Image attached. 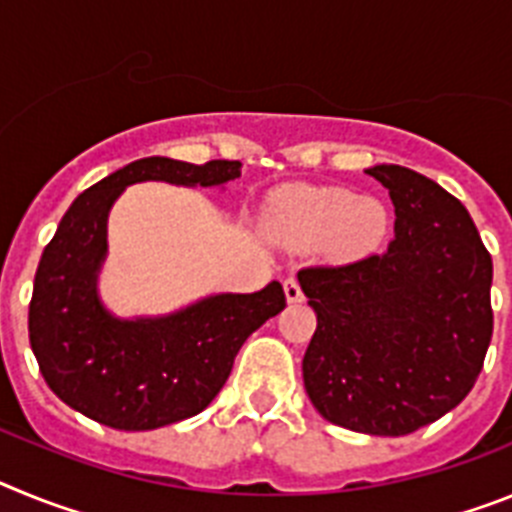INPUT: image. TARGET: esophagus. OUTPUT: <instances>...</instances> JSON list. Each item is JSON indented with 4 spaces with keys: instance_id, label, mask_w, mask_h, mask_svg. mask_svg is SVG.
<instances>
[{
    "instance_id": "34e87169",
    "label": "esophagus",
    "mask_w": 512,
    "mask_h": 512,
    "mask_svg": "<svg viewBox=\"0 0 512 512\" xmlns=\"http://www.w3.org/2000/svg\"><path fill=\"white\" fill-rule=\"evenodd\" d=\"M284 295H287L289 302H302L305 300V292H302V284L297 277L284 279Z\"/></svg>"
}]
</instances>
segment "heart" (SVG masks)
Wrapping results in <instances>:
<instances>
[{
  "label": "heart",
  "mask_w": 512,
  "mask_h": 512,
  "mask_svg": "<svg viewBox=\"0 0 512 512\" xmlns=\"http://www.w3.org/2000/svg\"><path fill=\"white\" fill-rule=\"evenodd\" d=\"M279 220L297 241L328 235L330 248L348 256L374 251L390 233V210L384 202L348 189H289L279 200Z\"/></svg>",
  "instance_id": "heart-1"
}]
</instances>
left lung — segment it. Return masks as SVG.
Segmentation results:
<instances>
[{"mask_svg":"<svg viewBox=\"0 0 512 512\" xmlns=\"http://www.w3.org/2000/svg\"><path fill=\"white\" fill-rule=\"evenodd\" d=\"M390 189L395 238L351 264L305 266L318 328L302 359L330 423L408 436L454 410L492 341V256L467 207L405 166L366 169Z\"/></svg>","mask_w":512,"mask_h":512,"instance_id":"obj_1","label":"left lung"}]
</instances>
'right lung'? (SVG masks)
Listing matches in <instances>:
<instances>
[{
	"instance_id": "add662e5",
	"label": "right lung",
	"mask_w": 512,
	"mask_h": 512,
	"mask_svg": "<svg viewBox=\"0 0 512 512\" xmlns=\"http://www.w3.org/2000/svg\"><path fill=\"white\" fill-rule=\"evenodd\" d=\"M241 161H133L79 194L45 246L27 312L40 374L69 408L115 431H153L202 413L223 390L246 338L287 307L279 282L217 295L158 320H115L94 292L107 251V212L128 184L212 187Z\"/></svg>"
}]
</instances>
